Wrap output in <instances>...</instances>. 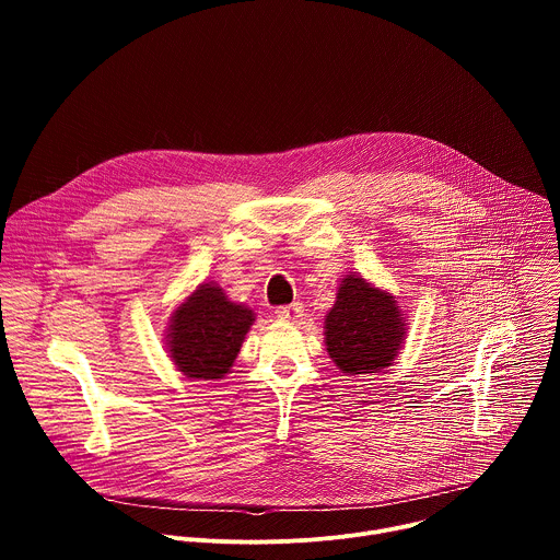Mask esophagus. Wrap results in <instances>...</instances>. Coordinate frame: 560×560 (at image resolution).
<instances>
[{"mask_svg": "<svg viewBox=\"0 0 560 560\" xmlns=\"http://www.w3.org/2000/svg\"><path fill=\"white\" fill-rule=\"evenodd\" d=\"M301 312H303V305L299 301H294L290 305H279L275 314L281 318V322H294V318L301 316Z\"/></svg>", "mask_w": 560, "mask_h": 560, "instance_id": "34e87169", "label": "esophagus"}]
</instances>
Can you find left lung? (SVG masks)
I'll use <instances>...</instances> for the list:
<instances>
[{"instance_id": "8db88e82", "label": "left lung", "mask_w": 560, "mask_h": 560, "mask_svg": "<svg viewBox=\"0 0 560 560\" xmlns=\"http://www.w3.org/2000/svg\"><path fill=\"white\" fill-rule=\"evenodd\" d=\"M324 330L330 359L343 374L357 376L392 365L408 328L396 296L354 272L341 281Z\"/></svg>"}]
</instances>
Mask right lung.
Returning a JSON list of instances; mask_svg holds the SVG:
<instances>
[{"label": "right lung", "instance_id": "right-lung-1", "mask_svg": "<svg viewBox=\"0 0 560 560\" xmlns=\"http://www.w3.org/2000/svg\"><path fill=\"white\" fill-rule=\"evenodd\" d=\"M253 324L250 307L230 301L212 281L201 283L171 316L168 354L184 376L219 381L230 372Z\"/></svg>", "mask_w": 560, "mask_h": 560}]
</instances>
